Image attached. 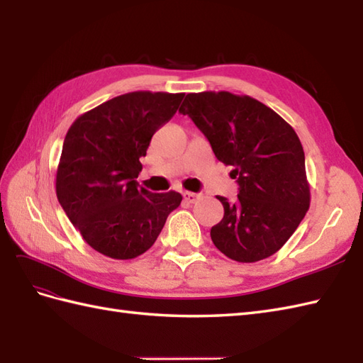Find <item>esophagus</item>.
Listing matches in <instances>:
<instances>
[{
    "mask_svg": "<svg viewBox=\"0 0 363 363\" xmlns=\"http://www.w3.org/2000/svg\"><path fill=\"white\" fill-rule=\"evenodd\" d=\"M184 199L187 202H196L201 198V193H193V191H184L182 193Z\"/></svg>",
    "mask_w": 363,
    "mask_h": 363,
    "instance_id": "obj_1",
    "label": "esophagus"
}]
</instances>
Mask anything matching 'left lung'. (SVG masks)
<instances>
[{"instance_id":"obj_1","label":"left lung","mask_w":363,"mask_h":363,"mask_svg":"<svg viewBox=\"0 0 363 363\" xmlns=\"http://www.w3.org/2000/svg\"><path fill=\"white\" fill-rule=\"evenodd\" d=\"M179 113L204 133L218 161L233 167L240 185L210 237L225 257L255 263L274 255L305 218L311 193L305 151L292 126L274 109L227 91L187 94Z\"/></svg>"}]
</instances>
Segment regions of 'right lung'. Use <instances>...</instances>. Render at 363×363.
<instances>
[{"mask_svg": "<svg viewBox=\"0 0 363 363\" xmlns=\"http://www.w3.org/2000/svg\"><path fill=\"white\" fill-rule=\"evenodd\" d=\"M184 96L128 92L82 114L67 130L57 198L83 240L102 255H142L179 207L181 193L138 189L136 178L151 138L178 111Z\"/></svg>", "mask_w": 363, "mask_h": 363, "instance_id": "right-lung-1", "label": "right lung"}]
</instances>
